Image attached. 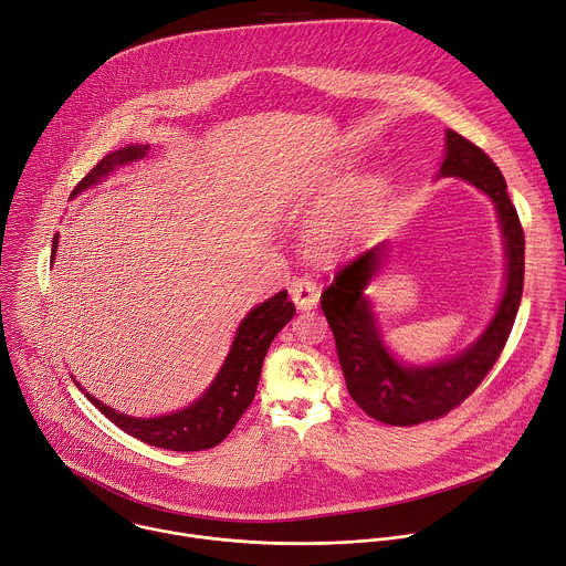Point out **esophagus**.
Returning a JSON list of instances; mask_svg holds the SVG:
<instances>
[{
    "mask_svg": "<svg viewBox=\"0 0 566 566\" xmlns=\"http://www.w3.org/2000/svg\"><path fill=\"white\" fill-rule=\"evenodd\" d=\"M289 291H291V300H293L295 306L302 308V311H308V308H313V306L317 304L319 289H317V284H315L313 280H308V277L295 280Z\"/></svg>",
    "mask_w": 566,
    "mask_h": 566,
    "instance_id": "esophagus-1",
    "label": "esophagus"
}]
</instances>
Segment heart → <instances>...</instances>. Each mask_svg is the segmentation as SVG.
<instances>
[{
	"instance_id": "b5f03b06",
	"label": "heart",
	"mask_w": 566,
	"mask_h": 566,
	"mask_svg": "<svg viewBox=\"0 0 566 566\" xmlns=\"http://www.w3.org/2000/svg\"><path fill=\"white\" fill-rule=\"evenodd\" d=\"M380 197L382 188L376 181H358L334 208L317 219L313 230L317 244L325 251H332L358 239L374 221Z\"/></svg>"
}]
</instances>
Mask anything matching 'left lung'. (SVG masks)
<instances>
[{
  "mask_svg": "<svg viewBox=\"0 0 566 566\" xmlns=\"http://www.w3.org/2000/svg\"><path fill=\"white\" fill-rule=\"evenodd\" d=\"M441 177H459L486 192L500 214L506 244V289L489 329L465 352L432 365L408 367L391 358L376 329V317L363 291L380 269L385 244L345 264L322 291L319 304L336 338L347 389L358 408L387 426H419L446 417L481 385L497 363L524 291V228L506 192V181L493 158L463 138L446 132Z\"/></svg>",
  "mask_w": 566,
  "mask_h": 566,
  "instance_id": "8db88e82",
  "label": "left lung"
}]
</instances>
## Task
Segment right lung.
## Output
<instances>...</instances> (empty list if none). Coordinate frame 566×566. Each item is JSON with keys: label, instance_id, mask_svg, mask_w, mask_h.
<instances>
[{"label": "right lung", "instance_id": "obj_1", "mask_svg": "<svg viewBox=\"0 0 566 566\" xmlns=\"http://www.w3.org/2000/svg\"><path fill=\"white\" fill-rule=\"evenodd\" d=\"M147 149L149 145H127L107 154L101 164H96V168L73 188L71 197L96 186L114 170L127 166L129 160L143 158ZM55 247L57 234L53 237L51 260L55 258ZM293 313L295 304L286 300V291H280L277 295L255 306L244 319H241L230 354L212 385L197 402H192L190 408L181 412L156 419H134L103 406L98 398L90 394L87 398L114 426L154 448H166L175 452H197L214 448L232 432L241 415L249 410L258 391L264 356L273 338L280 334V329L289 325ZM75 385L80 387V382Z\"/></svg>", "mask_w": 566, "mask_h": 566}]
</instances>
